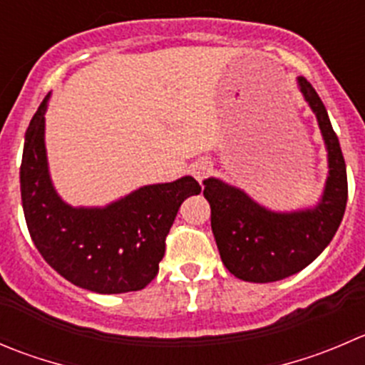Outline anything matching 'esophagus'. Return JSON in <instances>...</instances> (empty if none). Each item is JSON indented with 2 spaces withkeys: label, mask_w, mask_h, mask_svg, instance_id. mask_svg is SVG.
I'll list each match as a JSON object with an SVG mask.
<instances>
[{
  "label": "esophagus",
  "mask_w": 365,
  "mask_h": 365,
  "mask_svg": "<svg viewBox=\"0 0 365 365\" xmlns=\"http://www.w3.org/2000/svg\"><path fill=\"white\" fill-rule=\"evenodd\" d=\"M210 171H212V164L207 160V158H201V160H197L196 164H192V168H190V173H192V176L197 180V182L207 178V176L210 175Z\"/></svg>",
  "instance_id": "esophagus-1"
}]
</instances>
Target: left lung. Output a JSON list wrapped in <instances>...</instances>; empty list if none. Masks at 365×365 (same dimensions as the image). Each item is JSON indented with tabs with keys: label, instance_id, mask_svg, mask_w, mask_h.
<instances>
[{
	"label": "left lung",
	"instance_id": "8db88e82",
	"mask_svg": "<svg viewBox=\"0 0 365 365\" xmlns=\"http://www.w3.org/2000/svg\"><path fill=\"white\" fill-rule=\"evenodd\" d=\"M298 81L317 115L328 150L330 176L319 205L312 210L277 214L221 180L203 182V196L210 203L212 232L222 264L244 282H278L305 269L334 239L346 210L348 176L337 133L316 88L303 76Z\"/></svg>",
	"mask_w": 365,
	"mask_h": 365
}]
</instances>
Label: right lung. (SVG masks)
Masks as SVG:
<instances>
[{
	"label": "right lung",
	"instance_id": "1",
	"mask_svg": "<svg viewBox=\"0 0 365 365\" xmlns=\"http://www.w3.org/2000/svg\"><path fill=\"white\" fill-rule=\"evenodd\" d=\"M48 98L31 118L21 162V200L31 240L60 277L78 287L100 294L140 291L157 277L180 205L201 192L200 183L185 176L146 185L105 208H71L48 175Z\"/></svg>",
	"mask_w": 365,
	"mask_h": 365
}]
</instances>
